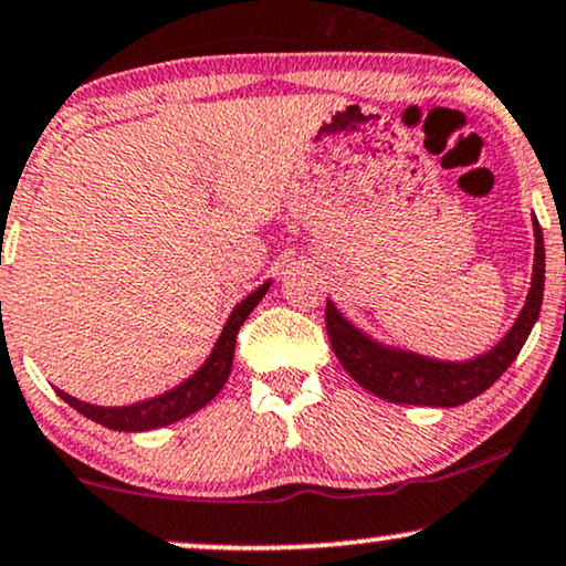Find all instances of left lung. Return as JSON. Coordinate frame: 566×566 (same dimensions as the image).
<instances>
[{"instance_id":"1","label":"left lung","mask_w":566,"mask_h":566,"mask_svg":"<svg viewBox=\"0 0 566 566\" xmlns=\"http://www.w3.org/2000/svg\"><path fill=\"white\" fill-rule=\"evenodd\" d=\"M533 238H536V253H533L528 297H525L507 334L492 349L481 352L471 359L453 361L382 344L354 326L349 318H344L338 307L328 300L326 328L331 346H334L344 370L361 388L390 403L453 409V406L469 403L471 398L484 394L489 386H494V380H500V375L515 361L523 344L528 342L531 331L538 321L541 303H544L546 251L544 232H541L536 214H533Z\"/></svg>"}]
</instances>
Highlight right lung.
I'll return each mask as SVG.
<instances>
[{
	"mask_svg": "<svg viewBox=\"0 0 566 566\" xmlns=\"http://www.w3.org/2000/svg\"><path fill=\"white\" fill-rule=\"evenodd\" d=\"M269 287H271V279L232 307L230 318L224 323L222 334L214 342L212 352H209V357L205 359V365H201L193 375H188L184 382H178L176 388L129 406H95V403L80 401V398L64 394V390L59 388L56 394L62 396L72 409H77L82 417L93 419L97 424L108 429H118V432H147V429L168 427L172 421L191 417L193 411L205 409V406L224 388V382H228L230 370H232V354H235L238 331L245 323L248 315L253 313V307L261 303Z\"/></svg>",
	"mask_w": 566,
	"mask_h": 566,
	"instance_id": "obj_1",
	"label": "right lung"
}]
</instances>
